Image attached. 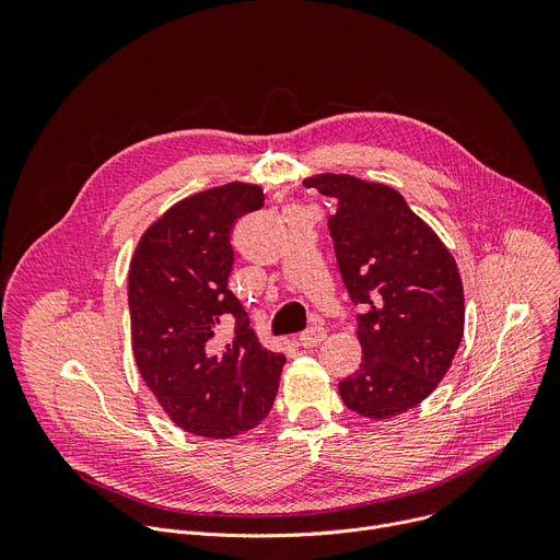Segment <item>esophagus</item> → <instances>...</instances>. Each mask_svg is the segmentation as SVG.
I'll return each instance as SVG.
<instances>
[{
    "label": "esophagus",
    "instance_id": "34e87169",
    "mask_svg": "<svg viewBox=\"0 0 560 560\" xmlns=\"http://www.w3.org/2000/svg\"><path fill=\"white\" fill-rule=\"evenodd\" d=\"M326 337H328V330H326L324 326H312L310 330L301 332V337H299V343H301L303 348H316V346L322 343Z\"/></svg>",
    "mask_w": 560,
    "mask_h": 560
}]
</instances>
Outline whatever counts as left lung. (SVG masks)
<instances>
[{
    "label": "left lung",
    "mask_w": 560,
    "mask_h": 560,
    "mask_svg": "<svg viewBox=\"0 0 560 560\" xmlns=\"http://www.w3.org/2000/svg\"><path fill=\"white\" fill-rule=\"evenodd\" d=\"M303 184L337 201V264L352 303L368 310L357 316L361 365L339 394L365 419L404 415L436 389L463 339L456 261L394 188L332 173Z\"/></svg>",
    "instance_id": "8db88e82"
}]
</instances>
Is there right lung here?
<instances>
[{"mask_svg": "<svg viewBox=\"0 0 560 560\" xmlns=\"http://www.w3.org/2000/svg\"><path fill=\"white\" fill-rule=\"evenodd\" d=\"M264 190L232 182L182 199L139 238L128 270L130 339L137 370L182 430L230 439L257 428L279 389L283 354L266 350L228 290L230 230L264 206ZM225 317L235 339L214 353Z\"/></svg>", "mask_w": 560, "mask_h": 560, "instance_id": "right-lung-1", "label": "right lung"}]
</instances>
